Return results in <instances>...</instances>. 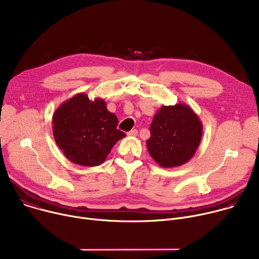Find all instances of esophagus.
<instances>
[{
  "mask_svg": "<svg viewBox=\"0 0 259 259\" xmlns=\"http://www.w3.org/2000/svg\"><path fill=\"white\" fill-rule=\"evenodd\" d=\"M137 133H138V131H137L136 129H132L131 131L128 132V135H129V136H136Z\"/></svg>",
  "mask_w": 259,
  "mask_h": 259,
  "instance_id": "esophagus-1",
  "label": "esophagus"
}]
</instances>
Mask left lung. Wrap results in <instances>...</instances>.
Segmentation results:
<instances>
[{
    "label": "left lung",
    "instance_id": "8db88e82",
    "mask_svg": "<svg viewBox=\"0 0 259 259\" xmlns=\"http://www.w3.org/2000/svg\"><path fill=\"white\" fill-rule=\"evenodd\" d=\"M147 148L155 162L164 168L181 166L197 151L202 123L194 110L185 103L162 105L150 126Z\"/></svg>",
    "mask_w": 259,
    "mask_h": 259
}]
</instances>
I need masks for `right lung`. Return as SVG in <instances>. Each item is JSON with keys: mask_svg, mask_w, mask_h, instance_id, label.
<instances>
[{"mask_svg": "<svg viewBox=\"0 0 259 259\" xmlns=\"http://www.w3.org/2000/svg\"><path fill=\"white\" fill-rule=\"evenodd\" d=\"M101 98L90 100L84 93L63 102L53 115V133L65 157L82 166L102 164L112 147L126 134Z\"/></svg>", "mask_w": 259, "mask_h": 259, "instance_id": "obj_1", "label": "right lung"}]
</instances>
